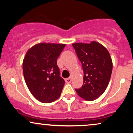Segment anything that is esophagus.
<instances>
[{"mask_svg":"<svg viewBox=\"0 0 133 133\" xmlns=\"http://www.w3.org/2000/svg\"><path fill=\"white\" fill-rule=\"evenodd\" d=\"M65 81L66 83H70L72 81V79L71 78H67L65 79Z\"/></svg>","mask_w":133,"mask_h":133,"instance_id":"obj_1","label":"esophagus"}]
</instances>
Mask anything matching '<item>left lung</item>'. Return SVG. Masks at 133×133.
<instances>
[{
	"label": "left lung",
	"instance_id": "1",
	"mask_svg": "<svg viewBox=\"0 0 133 133\" xmlns=\"http://www.w3.org/2000/svg\"><path fill=\"white\" fill-rule=\"evenodd\" d=\"M84 71L83 85L76 89L77 94L88 101H92L103 94L110 81L112 61L109 51L96 41L91 43H74Z\"/></svg>",
	"mask_w": 133,
	"mask_h": 133
}]
</instances>
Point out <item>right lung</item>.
<instances>
[{"instance_id":"obj_1","label":"right lung","mask_w":133,"mask_h":133,"mask_svg":"<svg viewBox=\"0 0 133 133\" xmlns=\"http://www.w3.org/2000/svg\"><path fill=\"white\" fill-rule=\"evenodd\" d=\"M65 44L41 42L31 47L22 62L24 79L36 99L50 103L60 97L64 80L59 75L57 59Z\"/></svg>"}]
</instances>
